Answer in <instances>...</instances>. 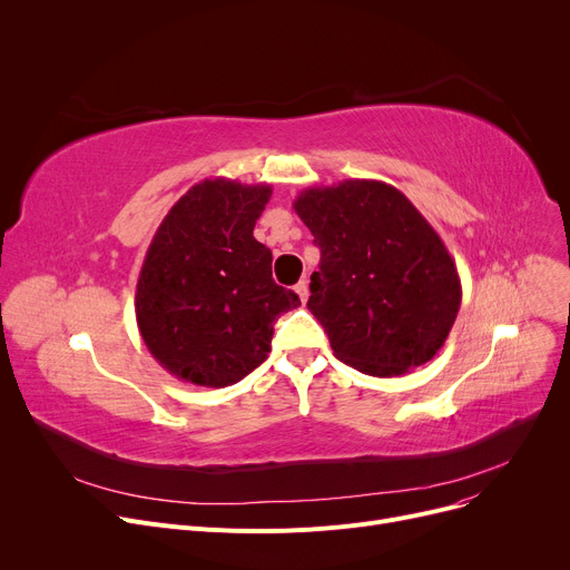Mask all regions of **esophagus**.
<instances>
[{
    "label": "esophagus",
    "mask_w": 570,
    "mask_h": 570,
    "mask_svg": "<svg viewBox=\"0 0 570 570\" xmlns=\"http://www.w3.org/2000/svg\"><path fill=\"white\" fill-rule=\"evenodd\" d=\"M295 293H297V297H301L303 303H307V297H309V288H307V282H305V279L295 284Z\"/></svg>",
    "instance_id": "obj_1"
}]
</instances>
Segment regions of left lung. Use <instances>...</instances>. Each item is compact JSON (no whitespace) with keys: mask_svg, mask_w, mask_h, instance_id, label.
<instances>
[{"mask_svg":"<svg viewBox=\"0 0 570 570\" xmlns=\"http://www.w3.org/2000/svg\"><path fill=\"white\" fill-rule=\"evenodd\" d=\"M293 209L321 249L307 307L340 361L379 379L432 361L458 318L462 284L417 207L379 179H344L301 191Z\"/></svg>","mask_w":570,"mask_h":570,"instance_id":"left-lung-1","label":"left lung"}]
</instances>
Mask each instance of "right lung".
Masks as SVG:
<instances>
[{"mask_svg": "<svg viewBox=\"0 0 570 570\" xmlns=\"http://www.w3.org/2000/svg\"><path fill=\"white\" fill-rule=\"evenodd\" d=\"M269 185L207 177L179 198L147 247L136 321L155 361L185 383L224 387L256 370L273 323L301 297L273 279L254 226Z\"/></svg>", "mask_w": 570, "mask_h": 570, "instance_id": "right-lung-1", "label": "right lung"}]
</instances>
